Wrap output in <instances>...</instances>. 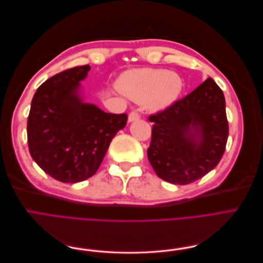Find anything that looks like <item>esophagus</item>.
Wrapping results in <instances>:
<instances>
[{
    "label": "esophagus",
    "mask_w": 263,
    "mask_h": 263,
    "mask_svg": "<svg viewBox=\"0 0 263 263\" xmlns=\"http://www.w3.org/2000/svg\"><path fill=\"white\" fill-rule=\"evenodd\" d=\"M140 117L139 113L137 110H133V112L129 113L128 115V122H134V121H137V119Z\"/></svg>",
    "instance_id": "esophagus-1"
}]
</instances>
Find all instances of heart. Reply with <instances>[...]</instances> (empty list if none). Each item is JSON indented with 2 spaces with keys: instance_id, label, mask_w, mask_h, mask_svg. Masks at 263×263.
Wrapping results in <instances>:
<instances>
[{
  "instance_id": "1",
  "label": "heart",
  "mask_w": 263,
  "mask_h": 263,
  "mask_svg": "<svg viewBox=\"0 0 263 263\" xmlns=\"http://www.w3.org/2000/svg\"><path fill=\"white\" fill-rule=\"evenodd\" d=\"M121 90L137 102H146L155 110L172 105L181 94V78L169 70L134 69L125 72L118 82Z\"/></svg>"
}]
</instances>
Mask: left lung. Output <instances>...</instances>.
Here are the masks:
<instances>
[{"label": "left lung", "instance_id": "obj_1", "mask_svg": "<svg viewBox=\"0 0 263 263\" xmlns=\"http://www.w3.org/2000/svg\"><path fill=\"white\" fill-rule=\"evenodd\" d=\"M147 150L157 176L189 184L212 171L225 153L228 121L224 93L212 78L172 105L149 116Z\"/></svg>", "mask_w": 263, "mask_h": 263}]
</instances>
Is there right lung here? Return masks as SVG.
<instances>
[{
	"instance_id": "1",
	"label": "right lung",
	"mask_w": 263,
	"mask_h": 263,
	"mask_svg": "<svg viewBox=\"0 0 263 263\" xmlns=\"http://www.w3.org/2000/svg\"><path fill=\"white\" fill-rule=\"evenodd\" d=\"M89 65L62 71L38 87L27 119L31 158L50 177L81 182L98 171L127 114L105 113L79 95Z\"/></svg>"
}]
</instances>
